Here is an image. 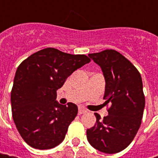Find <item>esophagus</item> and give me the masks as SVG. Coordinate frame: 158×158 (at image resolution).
Returning <instances> with one entry per match:
<instances>
[{"instance_id": "obj_1", "label": "esophagus", "mask_w": 158, "mask_h": 158, "mask_svg": "<svg viewBox=\"0 0 158 158\" xmlns=\"http://www.w3.org/2000/svg\"><path fill=\"white\" fill-rule=\"evenodd\" d=\"M87 112L84 108H82V107H79V109H78V113L79 114H82V113H85V112Z\"/></svg>"}]
</instances>
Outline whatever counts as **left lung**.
<instances>
[{"label":"left lung","instance_id":"obj_1","mask_svg":"<svg viewBox=\"0 0 158 158\" xmlns=\"http://www.w3.org/2000/svg\"><path fill=\"white\" fill-rule=\"evenodd\" d=\"M88 55L102 69L106 80L105 104L111 106L103 119L95 113L97 121L87 129V139L101 152L118 153L132 143L142 123L145 107L142 76L127 58L115 50Z\"/></svg>","mask_w":158,"mask_h":158}]
</instances>
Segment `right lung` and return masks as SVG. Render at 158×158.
I'll use <instances>...</instances> for the list:
<instances>
[{"label":"right lung","instance_id":"1","mask_svg":"<svg viewBox=\"0 0 158 158\" xmlns=\"http://www.w3.org/2000/svg\"><path fill=\"white\" fill-rule=\"evenodd\" d=\"M89 61L84 54L49 47L19 65L11 90V109L15 127L28 145L49 149L62 143L78 108L73 103L59 104L56 91L74 71Z\"/></svg>","mask_w":158,"mask_h":158}]
</instances>
